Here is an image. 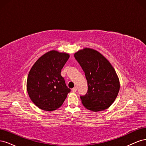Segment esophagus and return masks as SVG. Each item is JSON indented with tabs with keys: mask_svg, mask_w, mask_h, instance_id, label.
<instances>
[{
	"mask_svg": "<svg viewBox=\"0 0 146 146\" xmlns=\"http://www.w3.org/2000/svg\"><path fill=\"white\" fill-rule=\"evenodd\" d=\"M72 92H76L77 91V88L76 87H74V88H72Z\"/></svg>",
	"mask_w": 146,
	"mask_h": 146,
	"instance_id": "34e87169",
	"label": "esophagus"
}]
</instances>
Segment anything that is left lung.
Returning a JSON list of instances; mask_svg holds the SVG:
<instances>
[{"mask_svg": "<svg viewBox=\"0 0 146 146\" xmlns=\"http://www.w3.org/2000/svg\"><path fill=\"white\" fill-rule=\"evenodd\" d=\"M74 57L88 82L87 92L80 96L83 106L92 111L107 109L115 100L120 88L115 70L102 55L92 48L79 50Z\"/></svg>", "mask_w": 146, "mask_h": 146, "instance_id": "1", "label": "left lung"}]
</instances>
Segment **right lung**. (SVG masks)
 <instances>
[{"mask_svg": "<svg viewBox=\"0 0 146 146\" xmlns=\"http://www.w3.org/2000/svg\"><path fill=\"white\" fill-rule=\"evenodd\" d=\"M69 57L66 53L48 52L30 69L27 90L30 99L38 108L51 111L63 104L70 90L66 86L61 71Z\"/></svg>", "mask_w": 146, "mask_h": 146, "instance_id": "add662e5", "label": "right lung"}]
</instances>
